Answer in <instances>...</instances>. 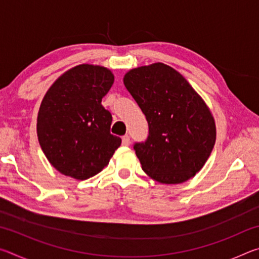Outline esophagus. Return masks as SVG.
Wrapping results in <instances>:
<instances>
[{"instance_id":"34e87169","label":"esophagus","mask_w":259,"mask_h":259,"mask_svg":"<svg viewBox=\"0 0 259 259\" xmlns=\"http://www.w3.org/2000/svg\"><path fill=\"white\" fill-rule=\"evenodd\" d=\"M130 145V137L128 135H124L122 137V146H129Z\"/></svg>"}]
</instances>
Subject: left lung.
<instances>
[{
	"label": "left lung",
	"instance_id": "left-lung-1",
	"mask_svg": "<svg viewBox=\"0 0 259 259\" xmlns=\"http://www.w3.org/2000/svg\"><path fill=\"white\" fill-rule=\"evenodd\" d=\"M123 81L148 123L145 142L134 144L143 170L163 184L186 182L216 142L207 105L182 74L161 63L131 69Z\"/></svg>",
	"mask_w": 259,
	"mask_h": 259
}]
</instances>
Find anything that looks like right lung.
<instances>
[{"instance_id": "1", "label": "right lung", "mask_w": 259, "mask_h": 259, "mask_svg": "<svg viewBox=\"0 0 259 259\" xmlns=\"http://www.w3.org/2000/svg\"><path fill=\"white\" fill-rule=\"evenodd\" d=\"M114 76L107 68L80 65L48 90L37 116L38 143L65 176L88 179L108 164L121 138L109 133L112 115L102 105Z\"/></svg>"}]
</instances>
